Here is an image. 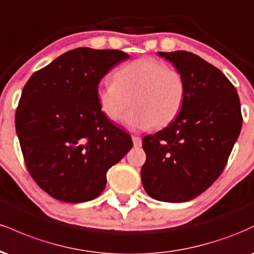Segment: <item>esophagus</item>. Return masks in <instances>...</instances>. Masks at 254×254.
<instances>
[{"mask_svg": "<svg viewBox=\"0 0 254 254\" xmlns=\"http://www.w3.org/2000/svg\"><path fill=\"white\" fill-rule=\"evenodd\" d=\"M132 142H133V147H141L142 145V139L141 137L138 136H132Z\"/></svg>", "mask_w": 254, "mask_h": 254, "instance_id": "obj_1", "label": "esophagus"}]
</instances>
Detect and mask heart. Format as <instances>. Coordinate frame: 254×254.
<instances>
[{"mask_svg":"<svg viewBox=\"0 0 254 254\" xmlns=\"http://www.w3.org/2000/svg\"><path fill=\"white\" fill-rule=\"evenodd\" d=\"M115 82L100 84L97 100L103 115L118 122L127 107L124 123L132 130L162 127L173 122L186 97V81L177 69L162 61L145 57L133 61L115 72Z\"/></svg>","mask_w":254,"mask_h":254,"instance_id":"1","label":"heart"}]
</instances>
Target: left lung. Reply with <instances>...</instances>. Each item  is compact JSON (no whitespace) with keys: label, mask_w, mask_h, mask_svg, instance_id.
Returning a JSON list of instances; mask_svg holds the SVG:
<instances>
[{"label":"left lung","mask_w":254,"mask_h":254,"mask_svg":"<svg viewBox=\"0 0 254 254\" xmlns=\"http://www.w3.org/2000/svg\"><path fill=\"white\" fill-rule=\"evenodd\" d=\"M186 81L178 117L145 136L141 177L145 192L161 202L193 199L221 176L243 125L237 89L216 66L188 51L159 52Z\"/></svg>","instance_id":"obj_1"}]
</instances>
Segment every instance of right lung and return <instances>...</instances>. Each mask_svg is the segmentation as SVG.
I'll list each match as a JSON object with an SVG mask.
<instances>
[{
  "mask_svg": "<svg viewBox=\"0 0 254 254\" xmlns=\"http://www.w3.org/2000/svg\"><path fill=\"white\" fill-rule=\"evenodd\" d=\"M129 55L78 48L34 72L25 84L15 127L31 177L55 199L97 198L107 171L132 147L129 133L103 115L99 82Z\"/></svg>",
  "mask_w": 254,
  "mask_h": 254,
  "instance_id": "1",
  "label": "right lung"
}]
</instances>
